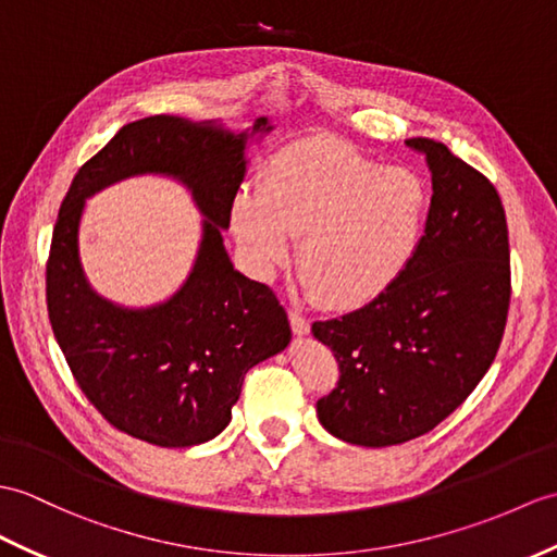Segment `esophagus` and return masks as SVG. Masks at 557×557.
<instances>
[{
    "label": "esophagus",
    "mask_w": 557,
    "mask_h": 557,
    "mask_svg": "<svg viewBox=\"0 0 557 557\" xmlns=\"http://www.w3.org/2000/svg\"><path fill=\"white\" fill-rule=\"evenodd\" d=\"M289 322H292L294 334H299V337H306L310 332V322L299 313V310H289Z\"/></svg>",
    "instance_id": "esophagus-1"
}]
</instances>
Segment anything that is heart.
Instances as JSON below:
<instances>
[{
    "label": "heart",
    "mask_w": 557,
    "mask_h": 557,
    "mask_svg": "<svg viewBox=\"0 0 557 557\" xmlns=\"http://www.w3.org/2000/svg\"><path fill=\"white\" fill-rule=\"evenodd\" d=\"M426 187L404 165H377L337 139L301 141L268 163L232 203V232L256 275L296 261L308 292L358 308L400 277L420 247Z\"/></svg>",
    "instance_id": "b5f03b06"
}]
</instances>
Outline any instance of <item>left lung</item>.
Wrapping results in <instances>:
<instances>
[{
	"instance_id": "8db88e82",
	"label": "left lung",
	"mask_w": 557,
	"mask_h": 557,
	"mask_svg": "<svg viewBox=\"0 0 557 557\" xmlns=\"http://www.w3.org/2000/svg\"><path fill=\"white\" fill-rule=\"evenodd\" d=\"M432 173L424 235L389 289L354 313L313 322L339 382L318 420L356 446L432 432L486 374L506 330L510 247L496 187L442 141L412 137Z\"/></svg>"
}]
</instances>
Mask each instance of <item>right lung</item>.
<instances>
[{"label": "right lung", "mask_w": 557, "mask_h": 557, "mask_svg": "<svg viewBox=\"0 0 557 557\" xmlns=\"http://www.w3.org/2000/svg\"><path fill=\"white\" fill-rule=\"evenodd\" d=\"M251 133L177 115L123 125L73 177L47 261V310L83 394L115 430L163 448H187L225 430L253 366L287 348L289 320L273 289L232 265L220 232L247 173ZM168 174L191 191L207 218L198 261L171 300L115 307L84 277L76 232L84 199L133 174Z\"/></svg>", "instance_id": "right-lung-1"}]
</instances>
